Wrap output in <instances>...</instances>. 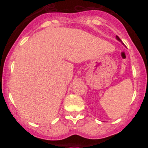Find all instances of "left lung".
I'll list each match as a JSON object with an SVG mask.
<instances>
[{
  "label": "left lung",
  "instance_id": "8db88e82",
  "mask_svg": "<svg viewBox=\"0 0 148 148\" xmlns=\"http://www.w3.org/2000/svg\"><path fill=\"white\" fill-rule=\"evenodd\" d=\"M116 38H117V40H118V41H120V42H121V43H122L121 40V39H120L119 37H118V36H116Z\"/></svg>",
  "mask_w": 148,
  "mask_h": 148
}]
</instances>
